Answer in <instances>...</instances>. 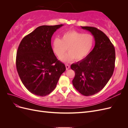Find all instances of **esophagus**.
<instances>
[{"mask_svg": "<svg viewBox=\"0 0 128 128\" xmlns=\"http://www.w3.org/2000/svg\"><path fill=\"white\" fill-rule=\"evenodd\" d=\"M65 65H66V68L67 70H68V69H69V68H70V66H69L68 64H66Z\"/></svg>", "mask_w": 128, "mask_h": 128, "instance_id": "1", "label": "esophagus"}]
</instances>
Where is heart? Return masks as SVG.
I'll list each match as a JSON object with an SVG mask.
<instances>
[{"instance_id":"b5f03b06","label":"heart","mask_w":128,"mask_h":128,"mask_svg":"<svg viewBox=\"0 0 128 128\" xmlns=\"http://www.w3.org/2000/svg\"><path fill=\"white\" fill-rule=\"evenodd\" d=\"M94 42V37L91 34L70 30L62 34L61 39L56 38L53 40V50L60 58L68 48L69 52L61 57L62 61L69 62L74 59L80 60L90 53Z\"/></svg>"}]
</instances>
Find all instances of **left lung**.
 <instances>
[{
    "mask_svg": "<svg viewBox=\"0 0 128 128\" xmlns=\"http://www.w3.org/2000/svg\"><path fill=\"white\" fill-rule=\"evenodd\" d=\"M81 27L92 34L95 46L86 58L71 65L75 73L72 82L80 94L89 96L101 91L110 80L115 68V51L113 44L101 30L92 26Z\"/></svg>",
    "mask_w": 128,
    "mask_h": 128,
    "instance_id": "obj_1",
    "label": "left lung"
}]
</instances>
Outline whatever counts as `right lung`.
<instances>
[{
    "instance_id": "obj_1",
    "label": "right lung",
    "mask_w": 128,
    "mask_h": 128,
    "mask_svg": "<svg viewBox=\"0 0 128 128\" xmlns=\"http://www.w3.org/2000/svg\"><path fill=\"white\" fill-rule=\"evenodd\" d=\"M63 26H42L26 36L19 45L16 69L23 84L34 94L45 96L54 90L65 65L51 46L54 32Z\"/></svg>"
}]
</instances>
